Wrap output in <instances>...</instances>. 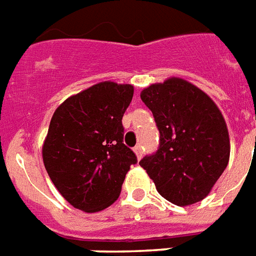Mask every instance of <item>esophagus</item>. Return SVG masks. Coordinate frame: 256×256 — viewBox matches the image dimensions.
<instances>
[{
	"mask_svg": "<svg viewBox=\"0 0 256 256\" xmlns=\"http://www.w3.org/2000/svg\"><path fill=\"white\" fill-rule=\"evenodd\" d=\"M134 154L135 155H136V159H140V158H142V155H143V148H142V146H135L134 147Z\"/></svg>",
	"mask_w": 256,
	"mask_h": 256,
	"instance_id": "1",
	"label": "esophagus"
}]
</instances>
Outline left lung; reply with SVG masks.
Masks as SVG:
<instances>
[{
  "mask_svg": "<svg viewBox=\"0 0 256 256\" xmlns=\"http://www.w3.org/2000/svg\"><path fill=\"white\" fill-rule=\"evenodd\" d=\"M140 98L160 132L159 148L143 158L140 167L170 202L188 206L204 200L229 163L230 138L221 110L180 78L151 84Z\"/></svg>",
  "mask_w": 256,
  "mask_h": 256,
  "instance_id": "left-lung-1",
  "label": "left lung"
}]
</instances>
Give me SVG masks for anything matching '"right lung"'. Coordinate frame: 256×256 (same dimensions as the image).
I'll use <instances>...</instances> for the list:
<instances>
[{
  "mask_svg": "<svg viewBox=\"0 0 256 256\" xmlns=\"http://www.w3.org/2000/svg\"><path fill=\"white\" fill-rule=\"evenodd\" d=\"M134 86L102 81L68 97L55 110L42 156L60 194L76 209L96 213L121 193L136 156L124 144L122 117Z\"/></svg>",
  "mask_w": 256,
  "mask_h": 256,
  "instance_id": "obj_1",
  "label": "right lung"
}]
</instances>
